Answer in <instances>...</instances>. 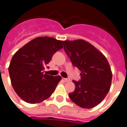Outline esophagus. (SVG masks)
Here are the masks:
<instances>
[{"label": "esophagus", "mask_w": 127, "mask_h": 127, "mask_svg": "<svg viewBox=\"0 0 127 127\" xmlns=\"http://www.w3.org/2000/svg\"><path fill=\"white\" fill-rule=\"evenodd\" d=\"M63 80L64 82H68L70 81V80L68 79V78H63Z\"/></svg>", "instance_id": "1"}]
</instances>
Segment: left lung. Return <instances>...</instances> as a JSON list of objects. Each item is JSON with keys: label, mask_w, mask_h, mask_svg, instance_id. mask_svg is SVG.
<instances>
[{"label": "left lung", "mask_w": 127, "mask_h": 127, "mask_svg": "<svg viewBox=\"0 0 127 127\" xmlns=\"http://www.w3.org/2000/svg\"><path fill=\"white\" fill-rule=\"evenodd\" d=\"M64 50L72 64L81 71V80L75 84L69 98L82 108L90 109L103 101L108 93L112 79L111 67L105 56L83 39L63 41Z\"/></svg>", "instance_id": "left-lung-1"}]
</instances>
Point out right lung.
Segmentation results:
<instances>
[{
    "label": "right lung",
    "instance_id": "add662e5",
    "mask_svg": "<svg viewBox=\"0 0 127 127\" xmlns=\"http://www.w3.org/2000/svg\"><path fill=\"white\" fill-rule=\"evenodd\" d=\"M63 47L62 41L39 36L15 53L9 66L10 79L15 92L25 102L41 103L55 91L61 77L43 74V70Z\"/></svg>",
    "mask_w": 127,
    "mask_h": 127
}]
</instances>
